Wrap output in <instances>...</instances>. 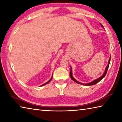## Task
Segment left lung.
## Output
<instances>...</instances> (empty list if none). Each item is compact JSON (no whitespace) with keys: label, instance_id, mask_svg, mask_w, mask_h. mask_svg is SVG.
I'll list each match as a JSON object with an SVG mask.
<instances>
[{"label":"left lung","instance_id":"obj_1","mask_svg":"<svg viewBox=\"0 0 122 122\" xmlns=\"http://www.w3.org/2000/svg\"><path fill=\"white\" fill-rule=\"evenodd\" d=\"M101 26H102V27H103V25H102V24H101ZM110 57H111V56L110 57L109 60V61H108V65H107V67H106L105 71L104 72V74L102 75V76H101L100 77V78H98V79H96V80H94V81H92L91 83L84 84H83V83H79V81H76V79H75L74 78V77H73L72 75V70H71V68H70V76L71 79L72 81H75V82H76V83H78V84H83V85H87V86H90V85H95V84H96L97 83H98L99 81H100L101 80V79H102L103 78H104V77H105V76H106V74H107V72L108 69V68H109V63H110Z\"/></svg>","mask_w":122,"mask_h":122}]
</instances>
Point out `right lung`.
<instances>
[{
  "mask_svg": "<svg viewBox=\"0 0 122 122\" xmlns=\"http://www.w3.org/2000/svg\"><path fill=\"white\" fill-rule=\"evenodd\" d=\"M52 76H53V75H52ZM52 78H51V79H50V80H49V81H47V82H46V83H45V84H43V85H41V86H44V85H46V84H47V83H49V82H50V81H51V80H52Z\"/></svg>",
  "mask_w": 122,
  "mask_h": 122,
  "instance_id": "right-lung-1",
  "label": "right lung"
}]
</instances>
